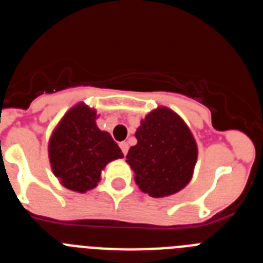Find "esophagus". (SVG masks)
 I'll return each instance as SVG.
<instances>
[{
    "instance_id": "1",
    "label": "esophagus",
    "mask_w": 263,
    "mask_h": 263,
    "mask_svg": "<svg viewBox=\"0 0 263 263\" xmlns=\"http://www.w3.org/2000/svg\"><path fill=\"white\" fill-rule=\"evenodd\" d=\"M120 147L122 150V153H124V155H126L127 152H129V145H127V142H121Z\"/></svg>"
}]
</instances>
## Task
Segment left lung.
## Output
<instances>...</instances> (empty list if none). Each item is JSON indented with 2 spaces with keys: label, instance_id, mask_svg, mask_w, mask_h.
Returning <instances> with one entry per match:
<instances>
[{
  "label": "left lung",
  "instance_id": "1",
  "mask_svg": "<svg viewBox=\"0 0 263 263\" xmlns=\"http://www.w3.org/2000/svg\"><path fill=\"white\" fill-rule=\"evenodd\" d=\"M137 145L126 162L136 173L139 190L153 197L168 196L187 185L197 158V147L184 121L167 108H158L142 120Z\"/></svg>",
  "mask_w": 263,
  "mask_h": 263
}]
</instances>
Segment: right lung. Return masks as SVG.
Listing matches in <instances>:
<instances>
[{"label":"right lung","instance_id":"1","mask_svg":"<svg viewBox=\"0 0 263 263\" xmlns=\"http://www.w3.org/2000/svg\"><path fill=\"white\" fill-rule=\"evenodd\" d=\"M96 111L78 105L67 113L48 145L52 171L64 187L85 192L96 187L101 170L124 154L110 134L97 127Z\"/></svg>","mask_w":263,"mask_h":263}]
</instances>
